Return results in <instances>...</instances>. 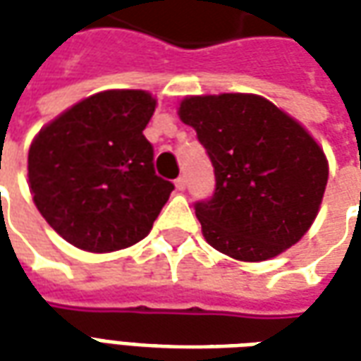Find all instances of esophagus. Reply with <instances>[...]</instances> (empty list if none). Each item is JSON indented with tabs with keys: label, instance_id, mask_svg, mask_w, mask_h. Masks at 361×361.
<instances>
[{
	"label": "esophagus",
	"instance_id": "1",
	"mask_svg": "<svg viewBox=\"0 0 361 361\" xmlns=\"http://www.w3.org/2000/svg\"><path fill=\"white\" fill-rule=\"evenodd\" d=\"M185 188H188V180H185V176H180V178L176 180V189H178V191H183Z\"/></svg>",
	"mask_w": 361,
	"mask_h": 361
}]
</instances>
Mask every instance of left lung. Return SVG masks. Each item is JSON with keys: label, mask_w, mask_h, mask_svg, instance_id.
Here are the masks:
<instances>
[{"label": "left lung", "mask_w": 361, "mask_h": 361, "mask_svg": "<svg viewBox=\"0 0 361 361\" xmlns=\"http://www.w3.org/2000/svg\"><path fill=\"white\" fill-rule=\"evenodd\" d=\"M178 114L195 129L214 166V193L195 203L204 240L250 263L300 242L329 180L315 139L257 94L188 96Z\"/></svg>", "instance_id": "left-lung-1"}]
</instances>
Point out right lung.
<instances>
[{"mask_svg":"<svg viewBox=\"0 0 361 361\" xmlns=\"http://www.w3.org/2000/svg\"><path fill=\"white\" fill-rule=\"evenodd\" d=\"M154 108L145 90H104L36 135L28 150L30 193L66 242L108 253L150 232L173 191L154 172V149L142 135Z\"/></svg>","mask_w":361,"mask_h":361,"instance_id":"right-lung-1","label":"right lung"}]
</instances>
